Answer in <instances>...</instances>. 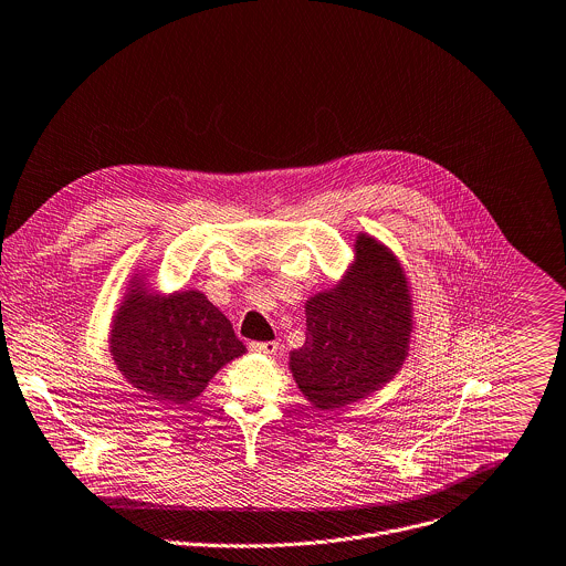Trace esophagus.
<instances>
[{
	"mask_svg": "<svg viewBox=\"0 0 566 566\" xmlns=\"http://www.w3.org/2000/svg\"><path fill=\"white\" fill-rule=\"evenodd\" d=\"M250 349L256 352V354H263V356H274L279 352V345L272 343V340L270 343H252Z\"/></svg>",
	"mask_w": 566,
	"mask_h": 566,
	"instance_id": "obj_1",
	"label": "esophagus"
}]
</instances>
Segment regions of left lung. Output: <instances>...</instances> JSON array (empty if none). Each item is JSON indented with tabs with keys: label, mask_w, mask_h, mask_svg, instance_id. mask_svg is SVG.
Here are the masks:
<instances>
[{
	"label": "left lung",
	"mask_w": 566,
	"mask_h": 566,
	"mask_svg": "<svg viewBox=\"0 0 566 566\" xmlns=\"http://www.w3.org/2000/svg\"><path fill=\"white\" fill-rule=\"evenodd\" d=\"M305 325L287 365L314 409L334 411L391 382L416 329L413 290L391 248L358 232L340 281L305 301Z\"/></svg>",
	"instance_id": "8db88e82"
}]
</instances>
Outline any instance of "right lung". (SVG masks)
Returning a JSON list of instances; mask_svg holds the SVG:
<instances>
[{
  "label": "right lung",
  "mask_w": 566,
  "mask_h": 566,
  "mask_svg": "<svg viewBox=\"0 0 566 566\" xmlns=\"http://www.w3.org/2000/svg\"><path fill=\"white\" fill-rule=\"evenodd\" d=\"M146 268L126 281L108 329L122 378L146 400L172 407L199 398L223 365L245 354L228 316L201 290L159 292Z\"/></svg>",
  "instance_id": "add662e5"
}]
</instances>
